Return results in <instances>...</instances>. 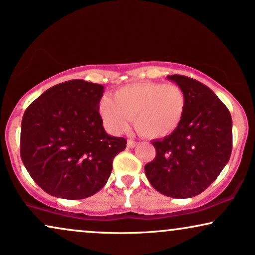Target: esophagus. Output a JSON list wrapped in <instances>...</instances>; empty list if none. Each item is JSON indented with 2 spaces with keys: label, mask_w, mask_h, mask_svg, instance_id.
I'll return each instance as SVG.
<instances>
[{
  "label": "esophagus",
  "mask_w": 255,
  "mask_h": 255,
  "mask_svg": "<svg viewBox=\"0 0 255 255\" xmlns=\"http://www.w3.org/2000/svg\"><path fill=\"white\" fill-rule=\"evenodd\" d=\"M136 145H137V142H134V140L132 139L128 140V147H130V149H132V147H134Z\"/></svg>",
  "instance_id": "34e87169"
}]
</instances>
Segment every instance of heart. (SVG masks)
<instances>
[{"instance_id": "obj_1", "label": "heart", "mask_w": 255, "mask_h": 255, "mask_svg": "<svg viewBox=\"0 0 255 255\" xmlns=\"http://www.w3.org/2000/svg\"><path fill=\"white\" fill-rule=\"evenodd\" d=\"M187 97L178 85L143 81L123 86L113 99L104 97L99 113L113 133H121L133 118L136 130L143 137L158 139L171 134L183 119Z\"/></svg>"}]
</instances>
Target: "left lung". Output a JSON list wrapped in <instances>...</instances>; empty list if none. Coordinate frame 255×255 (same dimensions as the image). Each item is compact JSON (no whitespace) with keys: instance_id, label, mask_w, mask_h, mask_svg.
Wrapping results in <instances>:
<instances>
[{"instance_id":"obj_1","label":"left lung","mask_w":255,"mask_h":255,"mask_svg":"<svg viewBox=\"0 0 255 255\" xmlns=\"http://www.w3.org/2000/svg\"><path fill=\"white\" fill-rule=\"evenodd\" d=\"M184 91L187 106L180 127L152 140L156 157L144 168L157 191L174 199L196 196L208 188L232 153V117L209 87L184 75H168Z\"/></svg>"}]
</instances>
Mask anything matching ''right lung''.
Returning a JSON list of instances; mask_svg holds the SVG:
<instances>
[{"label":"right lung","mask_w":255,"mask_h":255,"mask_svg":"<svg viewBox=\"0 0 255 255\" xmlns=\"http://www.w3.org/2000/svg\"><path fill=\"white\" fill-rule=\"evenodd\" d=\"M104 86L74 79L34 100L21 123V159L41 189L55 197L92 196L108 182L127 139L106 133L99 115Z\"/></svg>","instance_id":"1"}]
</instances>
